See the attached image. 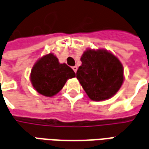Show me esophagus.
Instances as JSON below:
<instances>
[{"mask_svg":"<svg viewBox=\"0 0 149 149\" xmlns=\"http://www.w3.org/2000/svg\"><path fill=\"white\" fill-rule=\"evenodd\" d=\"M72 69H73V70H74V72L76 73L77 70H78V67H77L76 66H73V67H72Z\"/></svg>","mask_w":149,"mask_h":149,"instance_id":"34e87169","label":"esophagus"}]
</instances>
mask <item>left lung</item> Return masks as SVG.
<instances>
[{"label": "left lung", "mask_w": 149, "mask_h": 149, "mask_svg": "<svg viewBox=\"0 0 149 149\" xmlns=\"http://www.w3.org/2000/svg\"><path fill=\"white\" fill-rule=\"evenodd\" d=\"M76 77L86 95L94 101L115 95L123 82V67L116 56L106 49H87L81 57Z\"/></svg>", "instance_id": "left-lung-1"}]
</instances>
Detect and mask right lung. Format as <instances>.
I'll return each mask as SVG.
<instances>
[{
  "label": "right lung",
  "instance_id": "obj_1",
  "mask_svg": "<svg viewBox=\"0 0 149 149\" xmlns=\"http://www.w3.org/2000/svg\"><path fill=\"white\" fill-rule=\"evenodd\" d=\"M74 77V70L66 63H59L58 58L49 53L39 58L33 66L30 81L39 94L52 97L63 89L67 79Z\"/></svg>",
  "mask_w": 149,
  "mask_h": 149
}]
</instances>
